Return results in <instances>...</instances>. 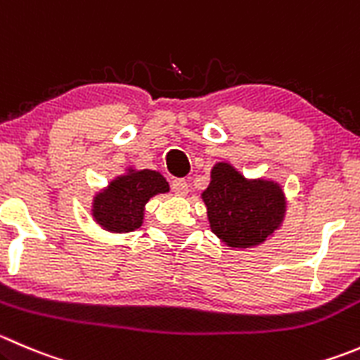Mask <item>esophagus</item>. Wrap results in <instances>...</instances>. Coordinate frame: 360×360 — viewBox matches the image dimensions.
Here are the masks:
<instances>
[{"instance_id": "34e87169", "label": "esophagus", "mask_w": 360, "mask_h": 360, "mask_svg": "<svg viewBox=\"0 0 360 360\" xmlns=\"http://www.w3.org/2000/svg\"><path fill=\"white\" fill-rule=\"evenodd\" d=\"M188 183L186 179H174L172 181V190L176 191V195H179V197H184V195L188 193Z\"/></svg>"}]
</instances>
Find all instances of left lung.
I'll list each match as a JSON object with an SVG mask.
<instances>
[{
	"instance_id": "8db88e82",
	"label": "left lung",
	"mask_w": 360,
	"mask_h": 360,
	"mask_svg": "<svg viewBox=\"0 0 360 360\" xmlns=\"http://www.w3.org/2000/svg\"><path fill=\"white\" fill-rule=\"evenodd\" d=\"M211 232L230 250L264 244L280 230L287 197L280 183L265 177L248 179L232 163L218 162L202 191Z\"/></svg>"
}]
</instances>
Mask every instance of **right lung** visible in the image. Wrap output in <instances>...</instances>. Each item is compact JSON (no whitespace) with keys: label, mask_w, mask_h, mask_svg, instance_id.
<instances>
[{"label":"right lung","mask_w":360,"mask_h":360,"mask_svg":"<svg viewBox=\"0 0 360 360\" xmlns=\"http://www.w3.org/2000/svg\"><path fill=\"white\" fill-rule=\"evenodd\" d=\"M169 190V183L158 170L128 167L127 172L96 191L91 202V216L96 225L110 233L134 232L144 223L146 204Z\"/></svg>","instance_id":"1"}]
</instances>
